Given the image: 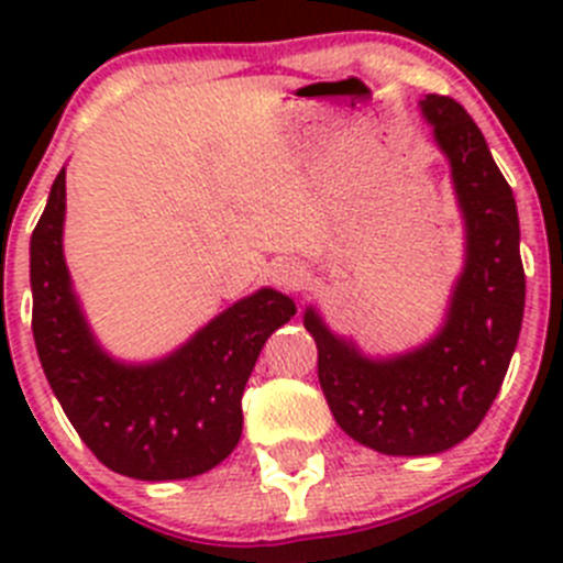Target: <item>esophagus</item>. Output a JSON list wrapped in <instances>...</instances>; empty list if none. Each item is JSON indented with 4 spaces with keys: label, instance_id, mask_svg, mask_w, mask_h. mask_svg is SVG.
<instances>
[{
    "label": "esophagus",
    "instance_id": "1",
    "mask_svg": "<svg viewBox=\"0 0 563 563\" xmlns=\"http://www.w3.org/2000/svg\"><path fill=\"white\" fill-rule=\"evenodd\" d=\"M273 285L282 287V290H305L307 282H310V273L305 271V265H298V262H278L273 265L271 271Z\"/></svg>",
    "mask_w": 563,
    "mask_h": 563
}]
</instances>
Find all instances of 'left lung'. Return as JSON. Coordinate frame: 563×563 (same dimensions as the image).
<instances>
[{
  "label": "left lung",
  "instance_id": "obj_1",
  "mask_svg": "<svg viewBox=\"0 0 563 563\" xmlns=\"http://www.w3.org/2000/svg\"><path fill=\"white\" fill-rule=\"evenodd\" d=\"M420 109L449 157L465 220V267L445 324L417 350L375 361L332 335L312 307L305 312L332 417L352 440L389 456L440 454L474 434L499 395L525 316L514 191L454 98L426 96Z\"/></svg>",
  "mask_w": 563,
  "mask_h": 563
}]
</instances>
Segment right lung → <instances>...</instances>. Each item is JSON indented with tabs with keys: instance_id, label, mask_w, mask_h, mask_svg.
<instances>
[{
	"instance_id": "1",
	"label": "right lung",
	"mask_w": 563,
	"mask_h": 563,
	"mask_svg": "<svg viewBox=\"0 0 563 563\" xmlns=\"http://www.w3.org/2000/svg\"><path fill=\"white\" fill-rule=\"evenodd\" d=\"M64 168L30 239L33 338L49 389L87 449L114 474L188 479L220 465L242 437V391L267 338L296 316L262 287L154 363H121L89 332L73 292L62 233Z\"/></svg>"
}]
</instances>
